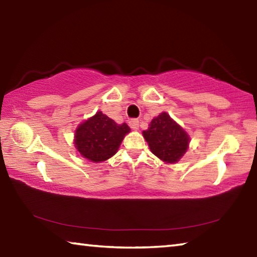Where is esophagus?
<instances>
[{
	"label": "esophagus",
	"instance_id": "34e87169",
	"mask_svg": "<svg viewBox=\"0 0 257 257\" xmlns=\"http://www.w3.org/2000/svg\"><path fill=\"white\" fill-rule=\"evenodd\" d=\"M129 125L133 130H138L139 128V121L137 119H132L129 121Z\"/></svg>",
	"mask_w": 257,
	"mask_h": 257
}]
</instances>
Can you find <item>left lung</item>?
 Returning <instances> with one entry per match:
<instances>
[{
	"instance_id": "1",
	"label": "left lung",
	"mask_w": 257,
	"mask_h": 257,
	"mask_svg": "<svg viewBox=\"0 0 257 257\" xmlns=\"http://www.w3.org/2000/svg\"><path fill=\"white\" fill-rule=\"evenodd\" d=\"M150 150L165 163H177L189 147V135L167 112L151 121L150 127L143 132Z\"/></svg>"
}]
</instances>
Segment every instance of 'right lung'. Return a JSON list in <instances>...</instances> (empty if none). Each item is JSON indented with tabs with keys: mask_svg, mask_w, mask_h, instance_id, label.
Segmentation results:
<instances>
[{
	"mask_svg": "<svg viewBox=\"0 0 257 257\" xmlns=\"http://www.w3.org/2000/svg\"><path fill=\"white\" fill-rule=\"evenodd\" d=\"M129 133L130 128L127 123L118 124L103 114L102 111H98L78 124L73 144L82 158L99 163L118 152L124 136Z\"/></svg>",
	"mask_w": 257,
	"mask_h": 257,
	"instance_id": "1",
	"label": "right lung"
}]
</instances>
